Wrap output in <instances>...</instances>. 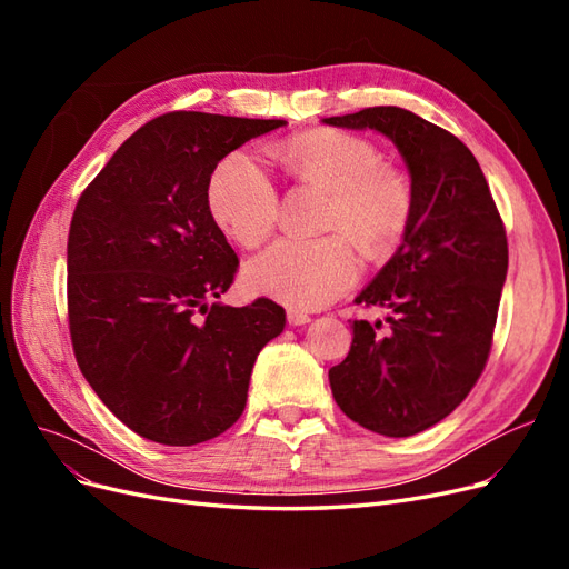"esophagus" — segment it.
<instances>
[{
    "label": "esophagus",
    "mask_w": 569,
    "mask_h": 569,
    "mask_svg": "<svg viewBox=\"0 0 569 569\" xmlns=\"http://www.w3.org/2000/svg\"><path fill=\"white\" fill-rule=\"evenodd\" d=\"M287 320H289V325H306V322H311V316L303 311H297V308H289Z\"/></svg>",
    "instance_id": "1"
}]
</instances>
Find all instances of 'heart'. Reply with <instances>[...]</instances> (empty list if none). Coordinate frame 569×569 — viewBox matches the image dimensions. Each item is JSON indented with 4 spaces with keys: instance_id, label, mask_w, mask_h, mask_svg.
Returning a JSON list of instances; mask_svg holds the SVG:
<instances>
[{
    "instance_id": "obj_1",
    "label": "heart",
    "mask_w": 569,
    "mask_h": 569,
    "mask_svg": "<svg viewBox=\"0 0 569 569\" xmlns=\"http://www.w3.org/2000/svg\"><path fill=\"white\" fill-rule=\"evenodd\" d=\"M274 157L297 182L330 192L322 230L335 234L280 239L247 263L244 284L291 308H318L358 280L360 256L350 236L372 256L399 244L412 218L416 189L408 173L385 163L370 140L341 130L289 137ZM206 206L222 232L242 247H256L278 222L280 189L253 157L234 151L211 173Z\"/></svg>"
}]
</instances>
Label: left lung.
Returning a JSON list of instances; mask_svg holds the SVG:
<instances>
[{"label": "left lung", "instance_id": "left-lung-1", "mask_svg": "<svg viewBox=\"0 0 569 569\" xmlns=\"http://www.w3.org/2000/svg\"><path fill=\"white\" fill-rule=\"evenodd\" d=\"M325 123L389 137L416 189L401 247L356 297L389 308V327L353 320L351 351L330 368L335 401L353 422L412 437L453 412L487 366L508 272L506 228L456 134L399 107Z\"/></svg>", "mask_w": 569, "mask_h": 569}]
</instances>
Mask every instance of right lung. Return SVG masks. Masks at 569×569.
<instances>
[{
  "mask_svg": "<svg viewBox=\"0 0 569 569\" xmlns=\"http://www.w3.org/2000/svg\"><path fill=\"white\" fill-rule=\"evenodd\" d=\"M287 120L173 111L118 147L68 232V327L94 393L140 437L194 446L247 406L256 356L284 330L270 299L222 306L237 253L206 206L230 151Z\"/></svg>",
  "mask_w": 569,
  "mask_h": 569,
  "instance_id": "right-lung-1",
  "label": "right lung"
}]
</instances>
